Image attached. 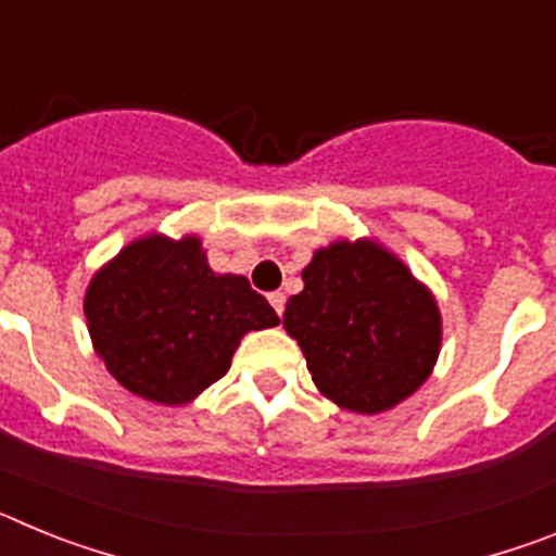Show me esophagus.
<instances>
[{"mask_svg": "<svg viewBox=\"0 0 556 556\" xmlns=\"http://www.w3.org/2000/svg\"><path fill=\"white\" fill-rule=\"evenodd\" d=\"M269 303H273V308L278 312V317L283 314V306H287V294L283 292H269Z\"/></svg>", "mask_w": 556, "mask_h": 556, "instance_id": "obj_1", "label": "esophagus"}]
</instances>
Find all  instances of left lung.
<instances>
[{
  "label": "left lung",
  "mask_w": 556,
  "mask_h": 556,
  "mask_svg": "<svg viewBox=\"0 0 556 556\" xmlns=\"http://www.w3.org/2000/svg\"><path fill=\"white\" fill-rule=\"evenodd\" d=\"M283 328L323 395L362 415L409 397L440 353L434 298L372 242L317 250L303 269V292L289 298Z\"/></svg>",
  "instance_id": "1"
}]
</instances>
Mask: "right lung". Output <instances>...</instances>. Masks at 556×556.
<instances>
[{
    "label": "right lung",
    "instance_id": "1",
    "mask_svg": "<svg viewBox=\"0 0 556 556\" xmlns=\"http://www.w3.org/2000/svg\"><path fill=\"white\" fill-rule=\"evenodd\" d=\"M91 342L132 395L178 406L228 372L239 339L278 326L244 275H217L200 239L127 244L86 292Z\"/></svg>",
    "mask_w": 556,
    "mask_h": 556
}]
</instances>
